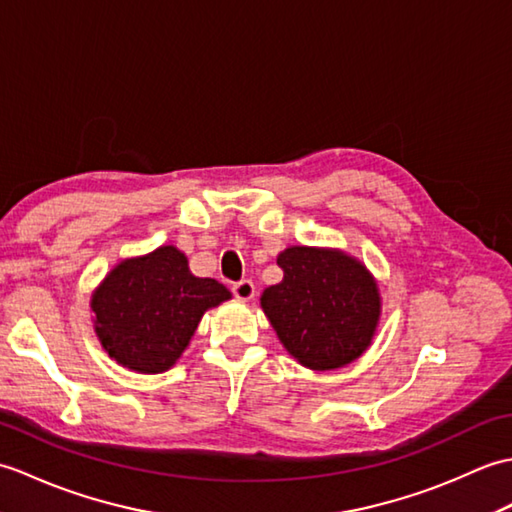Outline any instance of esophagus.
<instances>
[{
  "label": "esophagus",
  "mask_w": 512,
  "mask_h": 512,
  "mask_svg": "<svg viewBox=\"0 0 512 512\" xmlns=\"http://www.w3.org/2000/svg\"><path fill=\"white\" fill-rule=\"evenodd\" d=\"M232 293L236 295L238 300H252L254 298V282L252 280H241V282H234L232 285Z\"/></svg>",
  "instance_id": "34e87169"
}]
</instances>
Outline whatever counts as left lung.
<instances>
[{
  "label": "left lung",
  "mask_w": 512,
  "mask_h": 512,
  "mask_svg": "<svg viewBox=\"0 0 512 512\" xmlns=\"http://www.w3.org/2000/svg\"><path fill=\"white\" fill-rule=\"evenodd\" d=\"M282 280L260 306L282 346L311 370H335L372 344L381 315L377 280L339 249L293 245L280 252Z\"/></svg>",
  "instance_id": "1"
}]
</instances>
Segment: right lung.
I'll list each match as a JSON object with an SVG mask.
<instances>
[{
  "mask_svg": "<svg viewBox=\"0 0 512 512\" xmlns=\"http://www.w3.org/2000/svg\"><path fill=\"white\" fill-rule=\"evenodd\" d=\"M230 298L221 282L192 276L186 254L164 245L109 271L92 295L94 328L120 366L160 374L175 366L203 313Z\"/></svg>",
  "mask_w": 512,
  "mask_h": 512,
  "instance_id": "1",
  "label": "right lung"
}]
</instances>
